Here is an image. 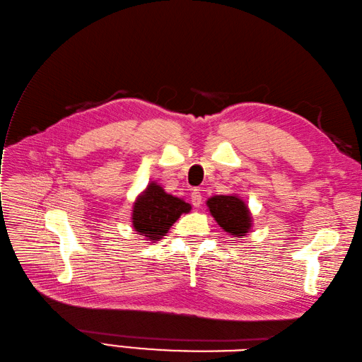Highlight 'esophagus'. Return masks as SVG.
Wrapping results in <instances>:
<instances>
[{
  "instance_id": "obj_1",
  "label": "esophagus",
  "mask_w": 362,
  "mask_h": 362,
  "mask_svg": "<svg viewBox=\"0 0 362 362\" xmlns=\"http://www.w3.org/2000/svg\"><path fill=\"white\" fill-rule=\"evenodd\" d=\"M191 202H192V205H194L196 208L202 206V194H200L199 189H192V192H191Z\"/></svg>"
}]
</instances>
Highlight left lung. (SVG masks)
<instances>
[{
  "label": "left lung",
  "instance_id": "left-lung-1",
  "mask_svg": "<svg viewBox=\"0 0 362 362\" xmlns=\"http://www.w3.org/2000/svg\"><path fill=\"white\" fill-rule=\"evenodd\" d=\"M206 206L214 221L230 236H245L251 228V213L245 202L236 194L213 196L206 200Z\"/></svg>",
  "mask_w": 362,
  "mask_h": 362
}]
</instances>
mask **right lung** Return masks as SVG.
<instances>
[{
	"label": "right lung",
	"mask_w": 362,
	"mask_h": 362,
	"mask_svg": "<svg viewBox=\"0 0 362 362\" xmlns=\"http://www.w3.org/2000/svg\"><path fill=\"white\" fill-rule=\"evenodd\" d=\"M189 209L188 202L168 194L160 185L151 182L134 202L132 226L146 240H160L173 223Z\"/></svg>",
	"instance_id": "right-lung-1"
}]
</instances>
